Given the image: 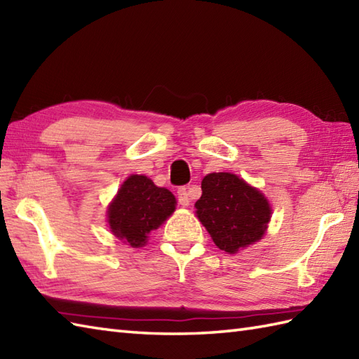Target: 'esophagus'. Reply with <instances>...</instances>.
Wrapping results in <instances>:
<instances>
[{"label": "esophagus", "instance_id": "34e87169", "mask_svg": "<svg viewBox=\"0 0 359 359\" xmlns=\"http://www.w3.org/2000/svg\"><path fill=\"white\" fill-rule=\"evenodd\" d=\"M177 197H179V203L182 207H188L189 205V194H188V189L185 187H180L177 189Z\"/></svg>", "mask_w": 359, "mask_h": 359}]
</instances>
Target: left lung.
Listing matches in <instances>:
<instances>
[{
	"label": "left lung",
	"mask_w": 359,
	"mask_h": 359,
	"mask_svg": "<svg viewBox=\"0 0 359 359\" xmlns=\"http://www.w3.org/2000/svg\"><path fill=\"white\" fill-rule=\"evenodd\" d=\"M194 207L212 242L230 255L261 241L271 217L266 197L231 172L205 175Z\"/></svg>",
	"instance_id": "8db88e82"
}]
</instances>
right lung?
<instances>
[{
    "label": "right lung",
    "instance_id": "obj_1",
    "mask_svg": "<svg viewBox=\"0 0 359 359\" xmlns=\"http://www.w3.org/2000/svg\"><path fill=\"white\" fill-rule=\"evenodd\" d=\"M175 203L170 189L156 187L147 175H129L108 207L111 231L128 245L143 247L148 234L172 215Z\"/></svg>",
    "mask_w": 359,
    "mask_h": 359
}]
</instances>
